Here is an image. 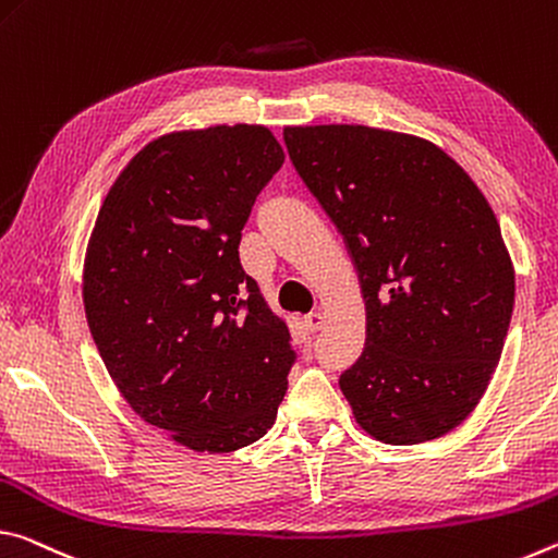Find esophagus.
<instances>
[{"instance_id":"34e87169","label":"esophagus","mask_w":558,"mask_h":558,"mask_svg":"<svg viewBox=\"0 0 558 558\" xmlns=\"http://www.w3.org/2000/svg\"><path fill=\"white\" fill-rule=\"evenodd\" d=\"M326 324V316L322 312H312L308 316H304V328L308 333H318Z\"/></svg>"}]
</instances>
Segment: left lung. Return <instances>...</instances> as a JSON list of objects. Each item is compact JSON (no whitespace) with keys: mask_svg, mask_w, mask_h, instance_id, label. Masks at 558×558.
<instances>
[{"mask_svg":"<svg viewBox=\"0 0 558 558\" xmlns=\"http://www.w3.org/2000/svg\"><path fill=\"white\" fill-rule=\"evenodd\" d=\"M284 143L359 271L365 349L339 380L355 423L388 445L450 433L485 396L514 308L489 203L415 135L294 125Z\"/></svg>","mask_w":558,"mask_h":558,"instance_id":"left-lung-1","label":"left lung"}]
</instances>
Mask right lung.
I'll return each instance as SVG.
<instances>
[{
	"mask_svg": "<svg viewBox=\"0 0 558 558\" xmlns=\"http://www.w3.org/2000/svg\"><path fill=\"white\" fill-rule=\"evenodd\" d=\"M281 162L264 125L160 135L118 175L90 232L84 306L100 359L145 423L195 452L267 435L296 361L240 264L254 199Z\"/></svg>",
	"mask_w": 558,
	"mask_h": 558,
	"instance_id": "1",
	"label": "right lung"
}]
</instances>
